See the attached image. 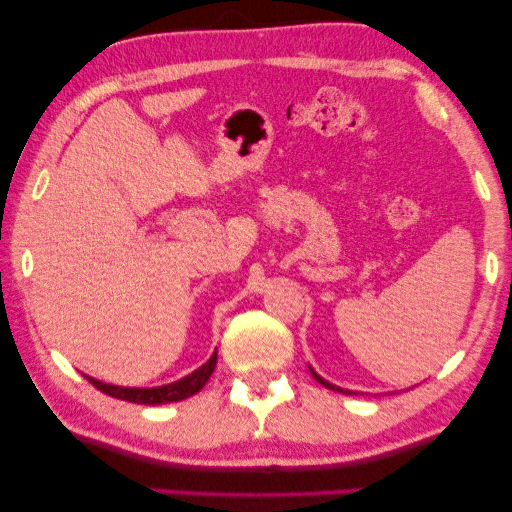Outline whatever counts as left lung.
I'll return each instance as SVG.
<instances>
[{"instance_id": "8db88e82", "label": "left lung", "mask_w": 512, "mask_h": 512, "mask_svg": "<svg viewBox=\"0 0 512 512\" xmlns=\"http://www.w3.org/2000/svg\"><path fill=\"white\" fill-rule=\"evenodd\" d=\"M310 373L314 375V380H317L319 384H324V387H326V389L340 391V394H354V391H347V389H340V387H335V384H331V382H328V380H324V377H321V375H317V373H314V370H312V368H310Z\"/></svg>"}]
</instances>
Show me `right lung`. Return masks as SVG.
Listing matches in <instances>:
<instances>
[{
	"instance_id": "right-lung-1",
	"label": "right lung",
	"mask_w": 512,
	"mask_h": 512,
	"mask_svg": "<svg viewBox=\"0 0 512 512\" xmlns=\"http://www.w3.org/2000/svg\"><path fill=\"white\" fill-rule=\"evenodd\" d=\"M216 366V352L212 354L205 366H200L198 370H193L191 375L181 377L177 382L163 384V387H118V384H107L95 380V377H88L86 380L107 394L111 398H121V401L128 403H139V405H163V403H174V401H184V398L198 394V391L205 387L209 377L214 373Z\"/></svg>"
}]
</instances>
